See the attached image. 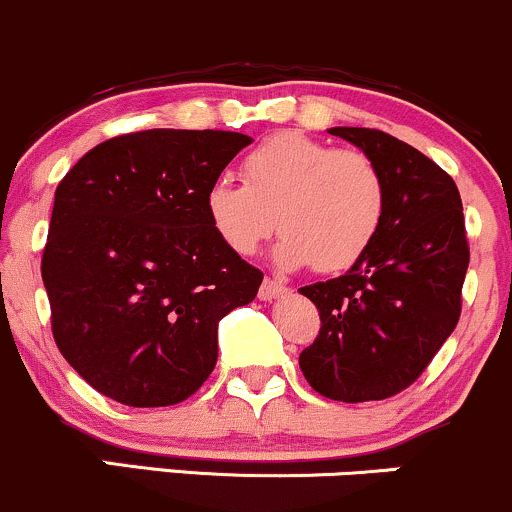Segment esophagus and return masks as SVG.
Instances as JSON below:
<instances>
[{
  "label": "esophagus",
  "instance_id": "obj_1",
  "mask_svg": "<svg viewBox=\"0 0 512 512\" xmlns=\"http://www.w3.org/2000/svg\"><path fill=\"white\" fill-rule=\"evenodd\" d=\"M285 292H287L285 285H280L278 280L266 278V280H263V283H261V287H258V300L273 302V300H278V297H283Z\"/></svg>",
  "mask_w": 512,
  "mask_h": 512
}]
</instances>
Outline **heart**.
Here are the masks:
<instances>
[{"label":"heart","mask_w":512,"mask_h":512,"mask_svg":"<svg viewBox=\"0 0 512 512\" xmlns=\"http://www.w3.org/2000/svg\"><path fill=\"white\" fill-rule=\"evenodd\" d=\"M244 181L220 176L205 191L212 232L251 256L280 225L273 258L338 273L375 244L387 212V181L370 154L336 149L297 130L266 137L241 162Z\"/></svg>","instance_id":"1"}]
</instances>
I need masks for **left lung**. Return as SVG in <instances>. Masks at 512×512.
Returning <instances> with one entry per match:
<instances>
[{
	"mask_svg": "<svg viewBox=\"0 0 512 512\" xmlns=\"http://www.w3.org/2000/svg\"><path fill=\"white\" fill-rule=\"evenodd\" d=\"M375 159L387 212L375 244L326 283L300 287L319 309L300 370L333 401H380L418 380L455 331L469 266L462 198L433 159L382 130L331 128Z\"/></svg>",
	"mask_w": 512,
	"mask_h": 512,
	"instance_id": "8db88e82",
	"label": "left lung"
}]
</instances>
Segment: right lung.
Returning a JSON list of instances; mask_svg holds the SVG:
<instances>
[{
  "mask_svg": "<svg viewBox=\"0 0 512 512\" xmlns=\"http://www.w3.org/2000/svg\"><path fill=\"white\" fill-rule=\"evenodd\" d=\"M246 145L225 130L130 132L60 181L40 273L57 348L96 392L171 406L215 370L217 324L263 280L205 215V191Z\"/></svg>",
  "mask_w": 512,
  "mask_h": 512,
  "instance_id": "add662e5",
  "label": "right lung"
}]
</instances>
